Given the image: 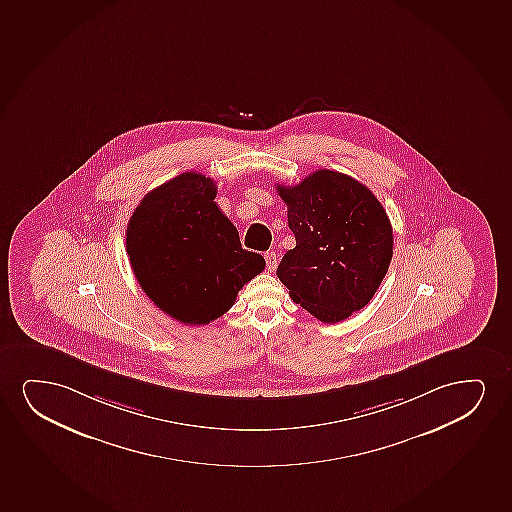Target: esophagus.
<instances>
[{"instance_id":"34e87169","label":"esophagus","mask_w":512,"mask_h":512,"mask_svg":"<svg viewBox=\"0 0 512 512\" xmlns=\"http://www.w3.org/2000/svg\"><path fill=\"white\" fill-rule=\"evenodd\" d=\"M264 259H266L267 271H274L278 267V255H276V252H267L264 255Z\"/></svg>"}]
</instances>
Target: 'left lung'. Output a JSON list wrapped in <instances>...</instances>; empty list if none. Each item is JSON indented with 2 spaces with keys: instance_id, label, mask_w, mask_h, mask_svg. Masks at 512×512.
<instances>
[{
  "instance_id": "1",
  "label": "left lung",
  "mask_w": 512,
  "mask_h": 512,
  "mask_svg": "<svg viewBox=\"0 0 512 512\" xmlns=\"http://www.w3.org/2000/svg\"><path fill=\"white\" fill-rule=\"evenodd\" d=\"M297 245L278 266L290 297L323 323H339L372 300L392 259V227L368 187L318 170L278 186Z\"/></svg>"
}]
</instances>
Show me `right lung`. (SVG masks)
<instances>
[{
    "label": "right lung",
    "instance_id": "1",
    "mask_svg": "<svg viewBox=\"0 0 512 512\" xmlns=\"http://www.w3.org/2000/svg\"><path fill=\"white\" fill-rule=\"evenodd\" d=\"M215 196L210 177L180 173L147 193L128 220L127 253L140 288L184 325L226 314L266 267L262 255L243 250Z\"/></svg>",
    "mask_w": 512,
    "mask_h": 512
}]
</instances>
